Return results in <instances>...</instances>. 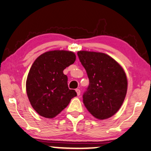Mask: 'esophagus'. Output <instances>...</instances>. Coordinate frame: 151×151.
Returning <instances> with one entry per match:
<instances>
[{
	"label": "esophagus",
	"instance_id": "34e87169",
	"mask_svg": "<svg viewBox=\"0 0 151 151\" xmlns=\"http://www.w3.org/2000/svg\"><path fill=\"white\" fill-rule=\"evenodd\" d=\"M76 93H77V95L79 96L80 95V89H76Z\"/></svg>",
	"mask_w": 151,
	"mask_h": 151
}]
</instances>
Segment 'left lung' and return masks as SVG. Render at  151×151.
<instances>
[{
    "label": "left lung",
    "instance_id": "8db88e82",
    "mask_svg": "<svg viewBox=\"0 0 151 151\" xmlns=\"http://www.w3.org/2000/svg\"><path fill=\"white\" fill-rule=\"evenodd\" d=\"M78 56L89 79V85L83 95L85 107L96 119L112 116L121 107L127 91L123 69L104 53L79 51Z\"/></svg>",
    "mask_w": 151,
    "mask_h": 151
}]
</instances>
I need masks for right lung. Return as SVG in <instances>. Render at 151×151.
Wrapping results in <instances>:
<instances>
[{
  "instance_id": "add662e5",
  "label": "right lung",
  "mask_w": 151,
  "mask_h": 151,
  "mask_svg": "<svg viewBox=\"0 0 151 151\" xmlns=\"http://www.w3.org/2000/svg\"><path fill=\"white\" fill-rule=\"evenodd\" d=\"M73 52L53 50L43 53L32 65L26 83L30 104L41 116L55 117L77 96L67 84L63 70L75 62Z\"/></svg>"
}]
</instances>
